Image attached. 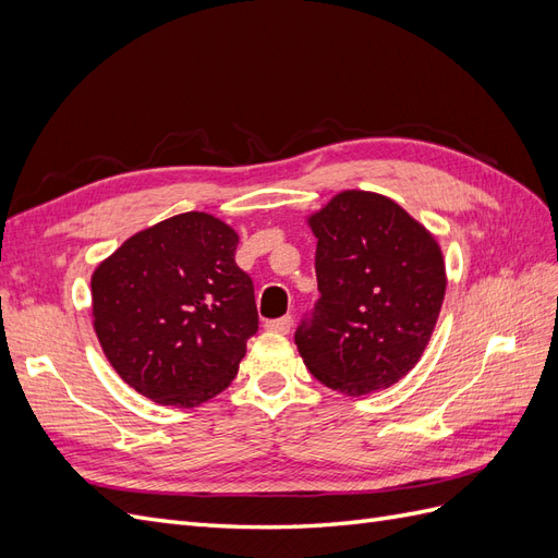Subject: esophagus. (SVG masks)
Returning <instances> with one entry per match:
<instances>
[{"label": "esophagus", "mask_w": 558, "mask_h": 558, "mask_svg": "<svg viewBox=\"0 0 558 558\" xmlns=\"http://www.w3.org/2000/svg\"><path fill=\"white\" fill-rule=\"evenodd\" d=\"M265 328L272 330V332H289L293 328V318L291 316H281V318H269L265 320Z\"/></svg>", "instance_id": "esophagus-1"}]
</instances>
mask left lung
<instances>
[{"label":"left lung","mask_w":558,"mask_h":558,"mask_svg":"<svg viewBox=\"0 0 558 558\" xmlns=\"http://www.w3.org/2000/svg\"><path fill=\"white\" fill-rule=\"evenodd\" d=\"M318 293L295 330L310 373L365 396L418 363L440 316L447 277L433 234L393 199L344 191L310 216Z\"/></svg>","instance_id":"obj_1"}]
</instances>
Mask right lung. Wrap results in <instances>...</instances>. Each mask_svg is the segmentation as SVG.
<instances>
[{"label":"right lung","mask_w":558,"mask_h":558,"mask_svg":"<svg viewBox=\"0 0 558 558\" xmlns=\"http://www.w3.org/2000/svg\"><path fill=\"white\" fill-rule=\"evenodd\" d=\"M238 232L185 211L132 234L93 272V326L134 391L197 408L230 386L258 330Z\"/></svg>","instance_id":"1"}]
</instances>
